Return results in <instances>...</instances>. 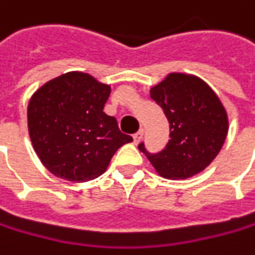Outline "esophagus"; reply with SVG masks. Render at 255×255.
<instances>
[{
	"mask_svg": "<svg viewBox=\"0 0 255 255\" xmlns=\"http://www.w3.org/2000/svg\"><path fill=\"white\" fill-rule=\"evenodd\" d=\"M142 137H143V129H140V130H137L136 133L133 134V142L137 145L140 140H142Z\"/></svg>",
	"mask_w": 255,
	"mask_h": 255,
	"instance_id": "1",
	"label": "esophagus"
}]
</instances>
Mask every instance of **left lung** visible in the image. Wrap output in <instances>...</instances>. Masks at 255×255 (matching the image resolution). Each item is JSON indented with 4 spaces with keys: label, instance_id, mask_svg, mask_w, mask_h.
I'll list each match as a JSON object with an SVG mask.
<instances>
[{
    "label": "left lung",
    "instance_id": "8db88e82",
    "mask_svg": "<svg viewBox=\"0 0 255 255\" xmlns=\"http://www.w3.org/2000/svg\"><path fill=\"white\" fill-rule=\"evenodd\" d=\"M150 97L163 109L169 122V142L147 156L160 176L186 179L204 171L220 153L228 133V116L220 97L204 80L171 73L150 89Z\"/></svg>",
    "mask_w": 255,
    "mask_h": 255
}]
</instances>
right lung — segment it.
<instances>
[{
	"mask_svg": "<svg viewBox=\"0 0 255 255\" xmlns=\"http://www.w3.org/2000/svg\"><path fill=\"white\" fill-rule=\"evenodd\" d=\"M110 86L82 71L43 84L27 109L32 147L45 168L61 179L86 182L108 169L116 150L132 142L103 108Z\"/></svg>",
	"mask_w": 255,
	"mask_h": 255,
	"instance_id": "1",
	"label": "right lung"
}]
</instances>
